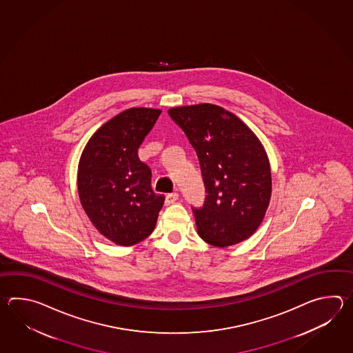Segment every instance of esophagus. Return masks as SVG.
I'll return each mask as SVG.
<instances>
[{
  "instance_id": "34e87169",
  "label": "esophagus",
  "mask_w": 353,
  "mask_h": 353,
  "mask_svg": "<svg viewBox=\"0 0 353 353\" xmlns=\"http://www.w3.org/2000/svg\"><path fill=\"white\" fill-rule=\"evenodd\" d=\"M179 199V194L178 193H172V194H168L165 196V204L166 205H170L173 203L176 202Z\"/></svg>"
}]
</instances>
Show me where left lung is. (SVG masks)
<instances>
[{
    "instance_id": "left-lung-1",
    "label": "left lung",
    "mask_w": 353,
    "mask_h": 353,
    "mask_svg": "<svg viewBox=\"0 0 353 353\" xmlns=\"http://www.w3.org/2000/svg\"><path fill=\"white\" fill-rule=\"evenodd\" d=\"M194 148L207 198L193 210L199 237L217 248L248 240L271 199L270 161L260 139L234 113L212 103L169 111Z\"/></svg>"
}]
</instances>
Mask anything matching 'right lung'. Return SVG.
<instances>
[{
    "label": "right lung",
    "mask_w": 353,
    "mask_h": 353,
    "mask_svg": "<svg viewBox=\"0 0 353 353\" xmlns=\"http://www.w3.org/2000/svg\"><path fill=\"white\" fill-rule=\"evenodd\" d=\"M161 110L132 107L92 135L78 163L77 187L83 210L107 240L132 246L149 237L164 195L151 189V172L137 149Z\"/></svg>",
    "instance_id": "obj_1"
}]
</instances>
